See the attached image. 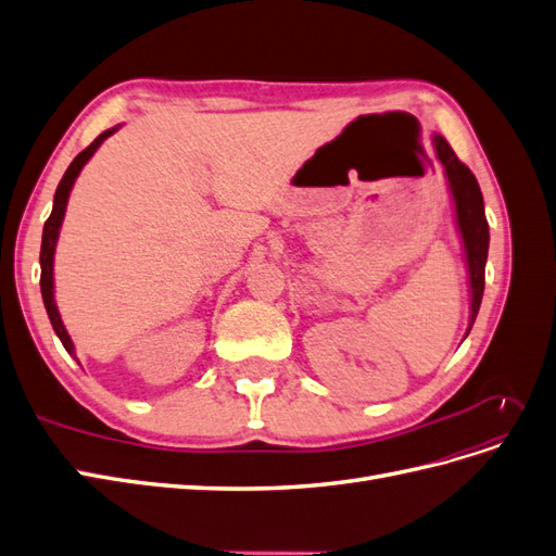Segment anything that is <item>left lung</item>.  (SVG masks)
<instances>
[{
	"mask_svg": "<svg viewBox=\"0 0 556 556\" xmlns=\"http://www.w3.org/2000/svg\"><path fill=\"white\" fill-rule=\"evenodd\" d=\"M433 146H435V155H439V160L445 166V176L454 197V206H457V223L464 239L468 274H470V327H473L476 315L480 311L482 292H484V264H486V250H490V225H486L482 192L476 176L470 174L468 166L457 155H454V150L447 146L443 137H439V134L433 137Z\"/></svg>",
	"mask_w": 556,
	"mask_h": 556,
	"instance_id": "1",
	"label": "left lung"
}]
</instances>
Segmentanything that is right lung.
<instances>
[{"label": "right lung", "instance_id": "add662e5", "mask_svg": "<svg viewBox=\"0 0 556 556\" xmlns=\"http://www.w3.org/2000/svg\"><path fill=\"white\" fill-rule=\"evenodd\" d=\"M117 127L113 129H106L104 134H99V137L83 150V153H78L74 157V162L70 164V169L64 172L58 190H55V199H53V213H50V217L43 225V239H41V255H39V262H41V296H43V306H46V313L50 317V325H53L58 339L62 341L64 350L70 352V355H74V343L70 339V333H66L62 319H60V313H58V306H55V299H53V255H55V243H58V233H60V225H62V217H64V208H66V199H70V192H72V185L76 180V176L80 174L83 164H86L94 150L102 146V141L106 137H111V134L115 131Z\"/></svg>", "mask_w": 556, "mask_h": 556}]
</instances>
